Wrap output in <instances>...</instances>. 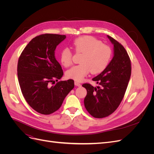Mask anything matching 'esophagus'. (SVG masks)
I'll return each instance as SVG.
<instances>
[{
    "label": "esophagus",
    "mask_w": 154,
    "mask_h": 154,
    "mask_svg": "<svg viewBox=\"0 0 154 154\" xmlns=\"http://www.w3.org/2000/svg\"><path fill=\"white\" fill-rule=\"evenodd\" d=\"M74 85H75L76 86H78V87H80L81 86V84L79 82H76V81H75L74 82Z\"/></svg>",
    "instance_id": "1"
}]
</instances>
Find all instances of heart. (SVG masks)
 Here are the masks:
<instances>
[{
  "instance_id": "1",
  "label": "heart",
  "mask_w": 154,
  "mask_h": 154,
  "mask_svg": "<svg viewBox=\"0 0 154 154\" xmlns=\"http://www.w3.org/2000/svg\"><path fill=\"white\" fill-rule=\"evenodd\" d=\"M73 47L76 53L83 54L80 59L82 63L68 70L66 72L68 78L80 82L91 71L92 73H99L108 66L112 54L111 49L94 37H79L74 40ZM60 58L64 67L71 66L72 53L69 49H62Z\"/></svg>"
}]
</instances>
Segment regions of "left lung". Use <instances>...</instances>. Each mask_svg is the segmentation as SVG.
I'll return each instance as SVG.
<instances>
[{"label": "left lung", "instance_id": "8db88e82", "mask_svg": "<svg viewBox=\"0 0 154 154\" xmlns=\"http://www.w3.org/2000/svg\"><path fill=\"white\" fill-rule=\"evenodd\" d=\"M107 37L114 45V57L104 71L92 78L100 86L82 85L87 92L84 99L85 109L96 118L107 117L118 109L131 76V62L127 51L117 40Z\"/></svg>", "mask_w": 154, "mask_h": 154}]
</instances>
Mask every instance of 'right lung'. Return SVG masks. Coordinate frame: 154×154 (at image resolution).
I'll use <instances>...</instances> for the list:
<instances>
[{"mask_svg":"<svg viewBox=\"0 0 154 154\" xmlns=\"http://www.w3.org/2000/svg\"><path fill=\"white\" fill-rule=\"evenodd\" d=\"M66 35L43 34L32 38L18 61V83L27 103L37 112L52 114L62 106L65 97L74 87V80L60 81L63 74L55 58L57 46Z\"/></svg>","mask_w":154,"mask_h":154,"instance_id":"obj_1","label":"right lung"}]
</instances>
